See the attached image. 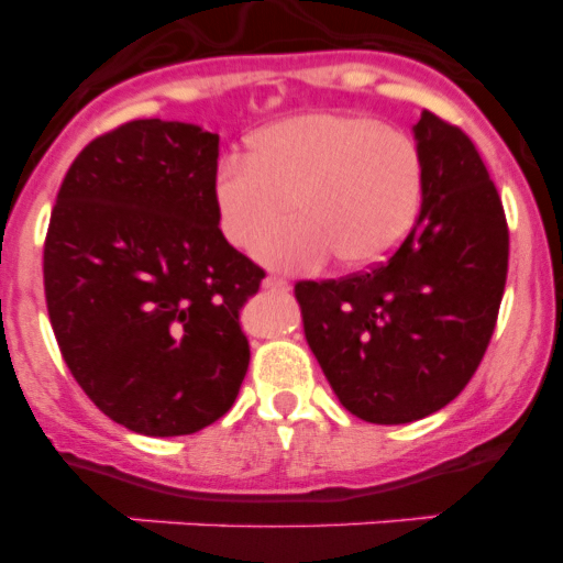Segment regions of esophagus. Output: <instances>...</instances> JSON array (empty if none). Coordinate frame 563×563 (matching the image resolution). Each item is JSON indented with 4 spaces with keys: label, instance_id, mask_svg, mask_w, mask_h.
<instances>
[{
    "label": "esophagus",
    "instance_id": "1",
    "mask_svg": "<svg viewBox=\"0 0 563 563\" xmlns=\"http://www.w3.org/2000/svg\"><path fill=\"white\" fill-rule=\"evenodd\" d=\"M262 287L273 292H290V285H287L285 278H276V276H267L265 282H262Z\"/></svg>",
    "mask_w": 563,
    "mask_h": 563
}]
</instances>
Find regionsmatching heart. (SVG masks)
I'll return each instance as SVG.
<instances>
[{
	"instance_id": "1",
	"label": "heart",
	"mask_w": 563,
	"mask_h": 563,
	"mask_svg": "<svg viewBox=\"0 0 563 563\" xmlns=\"http://www.w3.org/2000/svg\"><path fill=\"white\" fill-rule=\"evenodd\" d=\"M213 200L222 233L285 271H316L338 253L343 267L380 265L400 247L422 200L420 148L369 114L307 112L262 129L251 161H225Z\"/></svg>"
}]
</instances>
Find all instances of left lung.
I'll return each instance as SVG.
<instances>
[{"label":"left lung","mask_w":563,"mask_h":563,"mask_svg":"<svg viewBox=\"0 0 563 563\" xmlns=\"http://www.w3.org/2000/svg\"><path fill=\"white\" fill-rule=\"evenodd\" d=\"M422 202L389 262L298 282L305 335L346 411L402 426L449 406L494 335L507 278L499 191L462 129L420 112Z\"/></svg>","instance_id":"left-lung-1"}]
</instances>
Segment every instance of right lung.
<instances>
[{
    "label": "right lung",
    "instance_id": "right-lung-1",
    "mask_svg": "<svg viewBox=\"0 0 563 563\" xmlns=\"http://www.w3.org/2000/svg\"><path fill=\"white\" fill-rule=\"evenodd\" d=\"M220 134L132 121L78 154L49 213L44 296L69 372L146 437L206 429L251 363L239 310L265 278L213 200Z\"/></svg>",
    "mask_w": 563,
    "mask_h": 563
}]
</instances>
